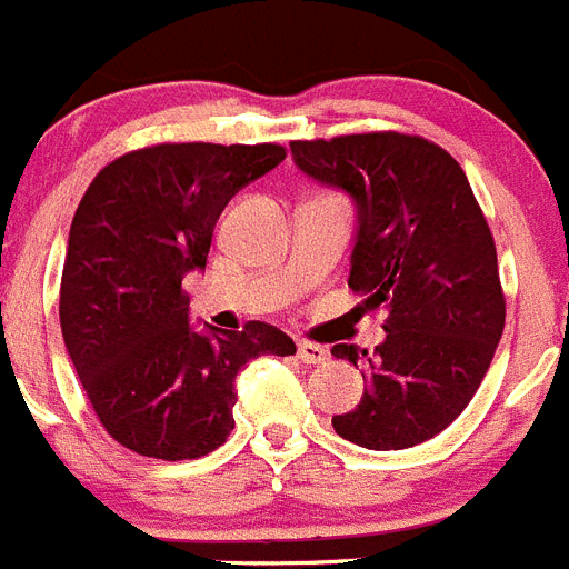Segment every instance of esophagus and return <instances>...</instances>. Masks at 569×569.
<instances>
[{
	"mask_svg": "<svg viewBox=\"0 0 569 569\" xmlns=\"http://www.w3.org/2000/svg\"><path fill=\"white\" fill-rule=\"evenodd\" d=\"M298 358L303 360V363H323V360L329 358V352H326L323 346L312 343V340H300V343H298Z\"/></svg>",
	"mask_w": 569,
	"mask_h": 569,
	"instance_id": "1",
	"label": "esophagus"
}]
</instances>
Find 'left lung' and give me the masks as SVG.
<instances>
[{
	"instance_id": "1",
	"label": "left lung",
	"mask_w": 569,
	"mask_h": 569,
	"mask_svg": "<svg viewBox=\"0 0 569 569\" xmlns=\"http://www.w3.org/2000/svg\"><path fill=\"white\" fill-rule=\"evenodd\" d=\"M291 160L352 200L349 289L387 312L375 352L332 346L367 380L358 407L332 418L335 432L380 452L429 441L481 387L507 315L467 174L443 148L392 131L291 142Z\"/></svg>"
}]
</instances>
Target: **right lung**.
Wrapping results in <instances>:
<instances>
[{"label": "right lung", "instance_id": "obj_1", "mask_svg": "<svg viewBox=\"0 0 569 569\" xmlns=\"http://www.w3.org/2000/svg\"><path fill=\"white\" fill-rule=\"evenodd\" d=\"M286 160L280 146L180 142L131 151L93 177L68 234L59 323L113 441L162 461L209 456L234 429L237 375L295 355L278 326H191L182 280L206 271L231 197Z\"/></svg>", "mask_w": 569, "mask_h": 569}]
</instances>
